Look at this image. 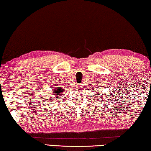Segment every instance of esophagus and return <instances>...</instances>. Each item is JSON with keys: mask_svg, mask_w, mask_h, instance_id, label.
I'll use <instances>...</instances> for the list:
<instances>
[{"mask_svg": "<svg viewBox=\"0 0 151 151\" xmlns=\"http://www.w3.org/2000/svg\"><path fill=\"white\" fill-rule=\"evenodd\" d=\"M78 87H80V86H78Z\"/></svg>", "mask_w": 151, "mask_h": 151, "instance_id": "34e87169", "label": "esophagus"}]
</instances>
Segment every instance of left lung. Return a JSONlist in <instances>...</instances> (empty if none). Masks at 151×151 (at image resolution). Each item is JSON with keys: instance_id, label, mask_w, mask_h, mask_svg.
<instances>
[{"instance_id": "left-lung-1", "label": "left lung", "mask_w": 151, "mask_h": 151, "mask_svg": "<svg viewBox=\"0 0 151 151\" xmlns=\"http://www.w3.org/2000/svg\"><path fill=\"white\" fill-rule=\"evenodd\" d=\"M99 93H100V92H99ZM101 95H102V94H101ZM109 96V95H108ZM108 100H109V99H108Z\"/></svg>"}]
</instances>
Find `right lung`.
<instances>
[{
  "instance_id": "1",
  "label": "right lung",
  "mask_w": 151,
  "mask_h": 151,
  "mask_svg": "<svg viewBox=\"0 0 151 151\" xmlns=\"http://www.w3.org/2000/svg\"><path fill=\"white\" fill-rule=\"evenodd\" d=\"M52 93H50L49 94H54L55 96H50V99H49V101H50V102H53L55 101V99H53V98H55V99H58L59 97L61 96L62 95L63 93H65V88H61V87H58V86H57V87H52ZM57 100V99H56ZM52 100V101H51Z\"/></svg>"
}]
</instances>
